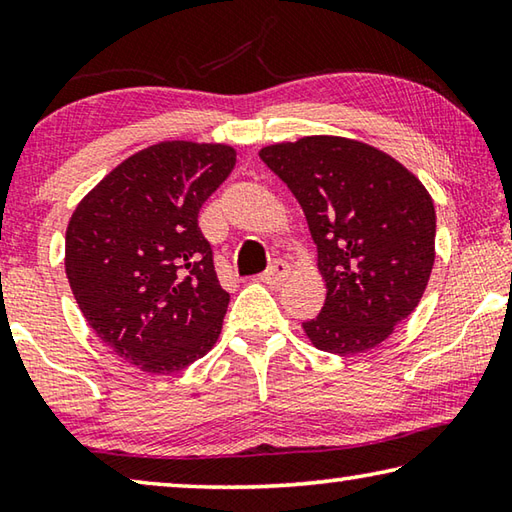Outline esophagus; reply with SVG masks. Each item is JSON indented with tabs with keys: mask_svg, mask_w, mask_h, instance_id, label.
Here are the masks:
<instances>
[{
	"mask_svg": "<svg viewBox=\"0 0 512 512\" xmlns=\"http://www.w3.org/2000/svg\"><path fill=\"white\" fill-rule=\"evenodd\" d=\"M289 273H291L289 264L282 262V259H277V262H273V266L268 268L266 273L259 275V280L266 282V284H282L289 277Z\"/></svg>",
	"mask_w": 512,
	"mask_h": 512,
	"instance_id": "1",
	"label": "esophagus"
}]
</instances>
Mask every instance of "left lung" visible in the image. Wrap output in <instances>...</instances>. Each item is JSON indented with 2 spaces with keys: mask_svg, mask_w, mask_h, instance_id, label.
Returning <instances> with one entry per match:
<instances>
[{
  "mask_svg": "<svg viewBox=\"0 0 512 512\" xmlns=\"http://www.w3.org/2000/svg\"><path fill=\"white\" fill-rule=\"evenodd\" d=\"M298 198L318 250L325 305L302 323L311 345L350 357L384 343L420 305L436 259V207L393 155L341 135L259 149Z\"/></svg>",
  "mask_w": 512,
  "mask_h": 512,
  "instance_id": "obj_1",
  "label": "left lung"
}]
</instances>
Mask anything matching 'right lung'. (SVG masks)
Returning a JSON list of instances; mask_svg holds the SVG:
<instances>
[{
  "mask_svg": "<svg viewBox=\"0 0 512 512\" xmlns=\"http://www.w3.org/2000/svg\"><path fill=\"white\" fill-rule=\"evenodd\" d=\"M235 164L230 144L146 146L103 176L67 223L65 273L85 320L151 375L192 366L221 334L230 293L198 212Z\"/></svg>",
  "mask_w": 512,
  "mask_h": 512,
  "instance_id": "1",
  "label": "right lung"
}]
</instances>
